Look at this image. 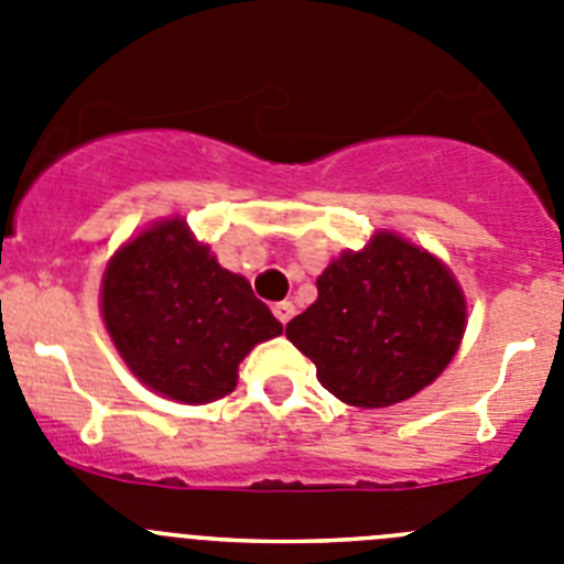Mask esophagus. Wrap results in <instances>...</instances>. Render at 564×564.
Listing matches in <instances>:
<instances>
[{
	"mask_svg": "<svg viewBox=\"0 0 564 564\" xmlns=\"http://www.w3.org/2000/svg\"><path fill=\"white\" fill-rule=\"evenodd\" d=\"M273 316H276L282 325H288V322H291V316H293L291 302H276V305H273Z\"/></svg>",
	"mask_w": 564,
	"mask_h": 564,
	"instance_id": "obj_1",
	"label": "esophagus"
}]
</instances>
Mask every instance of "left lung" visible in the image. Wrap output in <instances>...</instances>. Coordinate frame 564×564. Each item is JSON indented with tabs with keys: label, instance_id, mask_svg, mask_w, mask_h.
<instances>
[{
	"label": "left lung",
	"instance_id": "left-lung-1",
	"mask_svg": "<svg viewBox=\"0 0 564 564\" xmlns=\"http://www.w3.org/2000/svg\"><path fill=\"white\" fill-rule=\"evenodd\" d=\"M318 299L291 318L288 338L316 364L338 401L381 410L430 387L466 330L457 279L430 251L378 231L316 279Z\"/></svg>",
	"mask_w": 564,
	"mask_h": 564
}]
</instances>
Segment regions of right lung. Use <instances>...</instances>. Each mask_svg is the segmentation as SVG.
<instances>
[{
	"label": "right lung",
	"instance_id": "1",
	"mask_svg": "<svg viewBox=\"0 0 564 564\" xmlns=\"http://www.w3.org/2000/svg\"><path fill=\"white\" fill-rule=\"evenodd\" d=\"M101 313L129 370L181 403L226 398L239 361L282 333L248 279L220 268L181 217L154 223L115 251Z\"/></svg>",
	"mask_w": 564,
	"mask_h": 564
}]
</instances>
